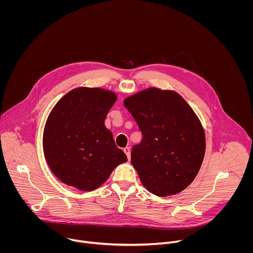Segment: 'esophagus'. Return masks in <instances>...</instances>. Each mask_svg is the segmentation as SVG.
<instances>
[{"mask_svg":"<svg viewBox=\"0 0 253 253\" xmlns=\"http://www.w3.org/2000/svg\"><path fill=\"white\" fill-rule=\"evenodd\" d=\"M123 151L125 152V154L127 155V158H128V160H130V158H131V153H130V147H125L124 149H123Z\"/></svg>","mask_w":253,"mask_h":253,"instance_id":"obj_1","label":"esophagus"}]
</instances>
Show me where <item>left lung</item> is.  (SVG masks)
<instances>
[{
    "instance_id": "1",
    "label": "left lung",
    "mask_w": 253,
    "mask_h": 253,
    "mask_svg": "<svg viewBox=\"0 0 253 253\" xmlns=\"http://www.w3.org/2000/svg\"><path fill=\"white\" fill-rule=\"evenodd\" d=\"M140 131L131 162L143 186L157 196L184 190L205 154V134L192 108L178 93L149 88L124 100Z\"/></svg>"
}]
</instances>
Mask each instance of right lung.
<instances>
[{
	"label": "right lung",
	"instance_id": "1",
	"mask_svg": "<svg viewBox=\"0 0 253 253\" xmlns=\"http://www.w3.org/2000/svg\"><path fill=\"white\" fill-rule=\"evenodd\" d=\"M116 99L111 91L80 87L53 108L44 129L43 149L50 169L63 183L95 190L127 161L104 124Z\"/></svg>",
	"mask_w": 253,
	"mask_h": 253
}]
</instances>
